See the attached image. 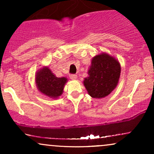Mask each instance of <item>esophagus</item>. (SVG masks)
<instances>
[{
  "label": "esophagus",
  "instance_id": "obj_1",
  "mask_svg": "<svg viewBox=\"0 0 154 154\" xmlns=\"http://www.w3.org/2000/svg\"><path fill=\"white\" fill-rule=\"evenodd\" d=\"M69 77H70V79H73V80H75V79H76L77 78V76L76 75H69Z\"/></svg>",
  "mask_w": 154,
  "mask_h": 154
}]
</instances>
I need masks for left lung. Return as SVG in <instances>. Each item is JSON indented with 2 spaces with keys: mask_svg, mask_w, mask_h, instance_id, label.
I'll return each instance as SVG.
<instances>
[{
  "mask_svg": "<svg viewBox=\"0 0 154 154\" xmlns=\"http://www.w3.org/2000/svg\"><path fill=\"white\" fill-rule=\"evenodd\" d=\"M88 77L83 83L92 98H101L114 90L119 82L121 66L110 55L102 53L93 58L88 70Z\"/></svg>",
  "mask_w": 154,
  "mask_h": 154,
  "instance_id": "left-lung-1",
  "label": "left lung"
}]
</instances>
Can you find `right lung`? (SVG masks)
<instances>
[{"label": "right lung", "instance_id": "add662e5", "mask_svg": "<svg viewBox=\"0 0 154 154\" xmlns=\"http://www.w3.org/2000/svg\"><path fill=\"white\" fill-rule=\"evenodd\" d=\"M66 82V77H57L47 66L39 69L35 75L38 91L51 98H57L62 94Z\"/></svg>", "mask_w": 154, "mask_h": 154}]
</instances>
